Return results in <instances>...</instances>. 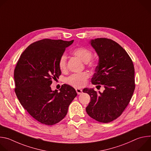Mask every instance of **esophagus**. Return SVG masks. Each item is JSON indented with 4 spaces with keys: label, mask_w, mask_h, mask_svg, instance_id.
Segmentation results:
<instances>
[{
    "label": "esophagus",
    "mask_w": 151,
    "mask_h": 151,
    "mask_svg": "<svg viewBox=\"0 0 151 151\" xmlns=\"http://www.w3.org/2000/svg\"><path fill=\"white\" fill-rule=\"evenodd\" d=\"M76 91L77 93V94L79 95V94H82V90L81 89H79V88H76Z\"/></svg>",
    "instance_id": "1"
}]
</instances>
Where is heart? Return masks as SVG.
<instances>
[{
  "mask_svg": "<svg viewBox=\"0 0 151 151\" xmlns=\"http://www.w3.org/2000/svg\"><path fill=\"white\" fill-rule=\"evenodd\" d=\"M72 53L80 58L83 62L86 63L90 68H94L97 65V61L92 59L93 52L85 47H78L73 50ZM58 67L61 72H64L67 69V57L63 54L58 60ZM89 78V74L87 72L75 73L70 75L66 79L68 84L77 88H81L86 84Z\"/></svg>",
  "mask_w": 151,
  "mask_h": 151,
  "instance_id": "b5f03b06",
  "label": "heart"
}]
</instances>
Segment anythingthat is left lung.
<instances>
[{"mask_svg": "<svg viewBox=\"0 0 151 151\" xmlns=\"http://www.w3.org/2000/svg\"><path fill=\"white\" fill-rule=\"evenodd\" d=\"M90 42L99 57L91 82L103 85L105 89L102 93L94 89L83 90L91 97L86 111L99 122H110L122 114L132 97L135 89L134 65L125 50L114 40L97 38Z\"/></svg>", "mask_w": 151, "mask_h": 151, "instance_id": "8db88e82", "label": "left lung"}]
</instances>
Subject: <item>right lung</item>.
Returning <instances> with one entry per match:
<instances>
[{
  "instance_id": "1",
  "label": "right lung",
  "mask_w": 151,
  "mask_h": 151,
  "mask_svg": "<svg viewBox=\"0 0 151 151\" xmlns=\"http://www.w3.org/2000/svg\"><path fill=\"white\" fill-rule=\"evenodd\" d=\"M73 42L50 39L36 41L23 51L17 63L14 74L17 97L24 109L42 124L52 125L61 121L77 96L67 84L59 92L51 88L52 79L61 73L58 60Z\"/></svg>"
}]
</instances>
